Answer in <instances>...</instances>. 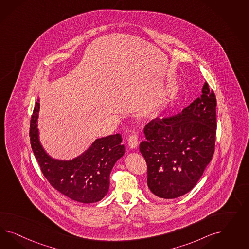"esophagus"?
Masks as SVG:
<instances>
[{"instance_id": "34e87169", "label": "esophagus", "mask_w": 249, "mask_h": 249, "mask_svg": "<svg viewBox=\"0 0 249 249\" xmlns=\"http://www.w3.org/2000/svg\"><path fill=\"white\" fill-rule=\"evenodd\" d=\"M128 146H129L131 149L136 148V147L138 146V143H139L138 136L135 135V134H132V135L129 136V137H128Z\"/></svg>"}]
</instances>
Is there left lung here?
<instances>
[{
    "instance_id": "left-lung-1",
    "label": "left lung",
    "mask_w": 249,
    "mask_h": 249,
    "mask_svg": "<svg viewBox=\"0 0 249 249\" xmlns=\"http://www.w3.org/2000/svg\"><path fill=\"white\" fill-rule=\"evenodd\" d=\"M216 98L205 82L202 95L181 113L154 119L144 128L140 151L147 183L157 197L174 199L196 186L214 152Z\"/></svg>"
}]
</instances>
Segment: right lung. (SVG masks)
<instances>
[{
    "label": "right lung",
    "mask_w": 249,
    "mask_h": 249,
    "mask_svg": "<svg viewBox=\"0 0 249 249\" xmlns=\"http://www.w3.org/2000/svg\"><path fill=\"white\" fill-rule=\"evenodd\" d=\"M39 100L30 121L31 146L40 169L49 183L64 196L79 203L100 201L109 188V174L115 162L125 153L121 134L98 139L89 150L69 161L50 158L38 139Z\"/></svg>",
    "instance_id": "obj_1"
}]
</instances>
